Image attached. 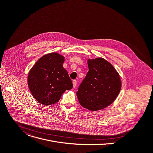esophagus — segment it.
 Listing matches in <instances>:
<instances>
[{
	"mask_svg": "<svg viewBox=\"0 0 153 153\" xmlns=\"http://www.w3.org/2000/svg\"><path fill=\"white\" fill-rule=\"evenodd\" d=\"M73 84L74 88L76 87V85H77V80H73Z\"/></svg>",
	"mask_w": 153,
	"mask_h": 153,
	"instance_id": "1",
	"label": "esophagus"
}]
</instances>
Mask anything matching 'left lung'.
<instances>
[{
    "instance_id": "obj_1",
    "label": "left lung",
    "mask_w": 153,
    "mask_h": 153,
    "mask_svg": "<svg viewBox=\"0 0 153 153\" xmlns=\"http://www.w3.org/2000/svg\"><path fill=\"white\" fill-rule=\"evenodd\" d=\"M89 71L80 84L77 96L80 104L89 110L105 108L117 98L121 87L114 67L102 58L88 59Z\"/></svg>"
}]
</instances>
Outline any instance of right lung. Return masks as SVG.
Segmentation results:
<instances>
[{
  "label": "right lung",
  "mask_w": 153,
  "mask_h": 153,
  "mask_svg": "<svg viewBox=\"0 0 153 153\" xmlns=\"http://www.w3.org/2000/svg\"><path fill=\"white\" fill-rule=\"evenodd\" d=\"M65 58L53 52L41 57L28 76L29 90L35 100L45 105L57 102L66 91L73 85L68 73L63 67Z\"/></svg>",
  "instance_id": "obj_1"
}]
</instances>
